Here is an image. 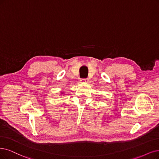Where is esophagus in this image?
Returning <instances> with one entry per match:
<instances>
[{"label": "esophagus", "instance_id": "esophagus-1", "mask_svg": "<svg viewBox=\"0 0 159 159\" xmlns=\"http://www.w3.org/2000/svg\"><path fill=\"white\" fill-rule=\"evenodd\" d=\"M89 79L88 78H85V79H80V81L82 82V83H87V82H89Z\"/></svg>", "mask_w": 159, "mask_h": 159}]
</instances>
